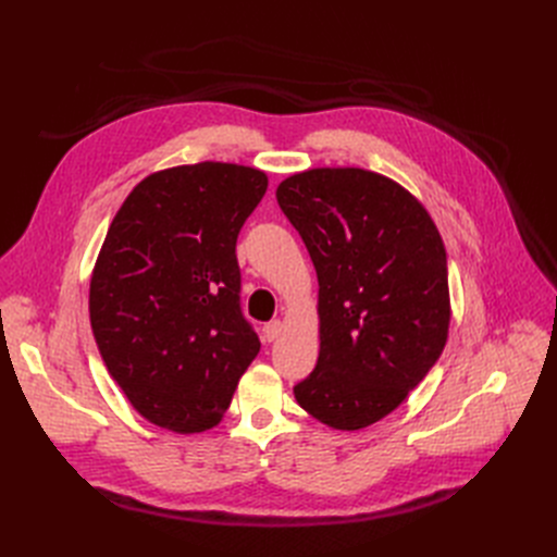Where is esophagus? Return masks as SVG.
I'll return each instance as SVG.
<instances>
[{
	"label": "esophagus",
	"mask_w": 557,
	"mask_h": 557,
	"mask_svg": "<svg viewBox=\"0 0 557 557\" xmlns=\"http://www.w3.org/2000/svg\"><path fill=\"white\" fill-rule=\"evenodd\" d=\"M262 331H264V337H268V342H274L283 333V322L281 320H272V322L264 324Z\"/></svg>",
	"instance_id": "1"
}]
</instances>
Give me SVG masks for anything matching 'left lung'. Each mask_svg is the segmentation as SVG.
<instances>
[{"mask_svg": "<svg viewBox=\"0 0 557 557\" xmlns=\"http://www.w3.org/2000/svg\"><path fill=\"white\" fill-rule=\"evenodd\" d=\"M276 199L320 283V358L295 399L331 429L372 426L406 401L446 344L440 231L404 185L360 168L293 174Z\"/></svg>", "mask_w": 557, "mask_h": 557, "instance_id": "obj_1", "label": "left lung"}]
</instances>
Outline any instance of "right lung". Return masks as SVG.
I'll return each instance as SVG.
<instances>
[{"instance_id": "obj_1", "label": "right lung", "mask_w": 557, "mask_h": 557, "mask_svg": "<svg viewBox=\"0 0 557 557\" xmlns=\"http://www.w3.org/2000/svg\"><path fill=\"white\" fill-rule=\"evenodd\" d=\"M268 174L206 161L153 172L124 199L90 278L106 369L147 421L201 433L260 351L240 310L235 243Z\"/></svg>"}]
</instances>
